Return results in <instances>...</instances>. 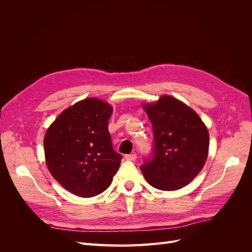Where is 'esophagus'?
<instances>
[{"instance_id": "esophagus-1", "label": "esophagus", "mask_w": 252, "mask_h": 252, "mask_svg": "<svg viewBox=\"0 0 252 252\" xmlns=\"http://www.w3.org/2000/svg\"><path fill=\"white\" fill-rule=\"evenodd\" d=\"M125 158L127 159V161H134V159L136 158V155L135 154L127 155V156H125Z\"/></svg>"}]
</instances>
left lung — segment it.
<instances>
[{
	"label": "left lung",
	"instance_id": "obj_1",
	"mask_svg": "<svg viewBox=\"0 0 252 252\" xmlns=\"http://www.w3.org/2000/svg\"><path fill=\"white\" fill-rule=\"evenodd\" d=\"M154 127V158L141 166L149 184L164 191L181 189L201 172L208 157L209 133L192 108L170 95L144 103Z\"/></svg>",
	"mask_w": 252,
	"mask_h": 252
}]
</instances>
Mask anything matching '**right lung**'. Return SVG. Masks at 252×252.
Masks as SVG:
<instances>
[{
	"label": "right lung",
	"instance_id": "1",
	"mask_svg": "<svg viewBox=\"0 0 252 252\" xmlns=\"http://www.w3.org/2000/svg\"><path fill=\"white\" fill-rule=\"evenodd\" d=\"M112 106L88 97L61 112L44 138L45 161L55 180L82 197L102 193L111 184L122 156L108 131Z\"/></svg>",
	"mask_w": 252,
	"mask_h": 252
}]
</instances>
